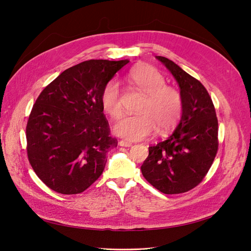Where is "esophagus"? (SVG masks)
I'll return each instance as SVG.
<instances>
[{"label": "esophagus", "instance_id": "esophagus-1", "mask_svg": "<svg viewBox=\"0 0 251 251\" xmlns=\"http://www.w3.org/2000/svg\"><path fill=\"white\" fill-rule=\"evenodd\" d=\"M119 146H120V147L130 148V147L132 146V143L128 142V141H126V140H120V141H119Z\"/></svg>", "mask_w": 251, "mask_h": 251}]
</instances>
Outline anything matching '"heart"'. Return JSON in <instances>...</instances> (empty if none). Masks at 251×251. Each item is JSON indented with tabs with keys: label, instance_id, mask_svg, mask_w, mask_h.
<instances>
[{
	"label": "heart",
	"instance_id": "obj_1",
	"mask_svg": "<svg viewBox=\"0 0 251 251\" xmlns=\"http://www.w3.org/2000/svg\"><path fill=\"white\" fill-rule=\"evenodd\" d=\"M128 80L144 95L138 114L118 120L114 132L127 140L138 141L149 137L158 127L160 134L177 126L183 111V98L176 88L166 86V79L154 67L140 65L128 74ZM103 110L113 118L123 114L121 91L116 80H111L101 92Z\"/></svg>",
	"mask_w": 251,
	"mask_h": 251
}]
</instances>
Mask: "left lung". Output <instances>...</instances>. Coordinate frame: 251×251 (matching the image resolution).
<instances>
[{
    "mask_svg": "<svg viewBox=\"0 0 251 251\" xmlns=\"http://www.w3.org/2000/svg\"><path fill=\"white\" fill-rule=\"evenodd\" d=\"M178 82L183 111L168 139L149 148L141 173L158 191L181 194L198 185L218 151V119L207 90L173 60L156 56Z\"/></svg>",
    "mask_w": 251,
    "mask_h": 251,
    "instance_id": "left-lung-1",
    "label": "left lung"
}]
</instances>
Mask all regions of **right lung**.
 <instances>
[{"label": "right lung", "instance_id": "obj_1", "mask_svg": "<svg viewBox=\"0 0 251 251\" xmlns=\"http://www.w3.org/2000/svg\"><path fill=\"white\" fill-rule=\"evenodd\" d=\"M127 59H90L60 73L45 88L26 126L27 155L52 191L82 193L100 177L117 147L104 117L101 92Z\"/></svg>", "mask_w": 251, "mask_h": 251}]
</instances>
